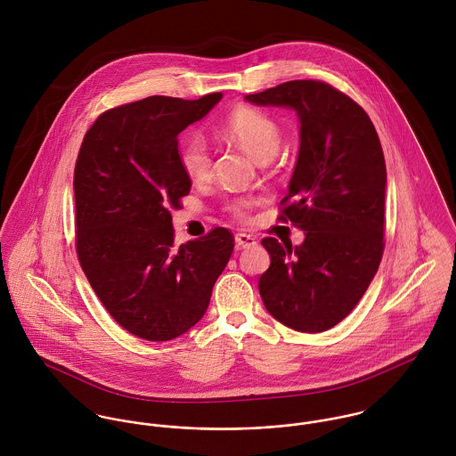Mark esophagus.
Instances as JSON below:
<instances>
[{
  "label": "esophagus",
  "mask_w": 456,
  "mask_h": 456,
  "mask_svg": "<svg viewBox=\"0 0 456 456\" xmlns=\"http://www.w3.org/2000/svg\"><path fill=\"white\" fill-rule=\"evenodd\" d=\"M235 242H237V248L239 249H246V248H253L256 246V239L253 235H248V233H237L235 235Z\"/></svg>",
  "instance_id": "1"
}]
</instances>
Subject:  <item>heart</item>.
<instances>
[{
    "mask_svg": "<svg viewBox=\"0 0 456 456\" xmlns=\"http://www.w3.org/2000/svg\"><path fill=\"white\" fill-rule=\"evenodd\" d=\"M223 130L226 136L237 142L249 156L258 163L272 159L281 147V128L279 125L265 112L251 107L235 109L224 121ZM179 161L184 174L193 181L200 183L208 179L212 172V158L205 140L198 134L190 136L179 152ZM246 203H235L233 210L242 214Z\"/></svg>",
    "mask_w": 456,
    "mask_h": 456,
    "instance_id": "1",
    "label": "heart"
}]
</instances>
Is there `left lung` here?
Wrapping results in <instances>:
<instances>
[{
  "mask_svg": "<svg viewBox=\"0 0 456 456\" xmlns=\"http://www.w3.org/2000/svg\"><path fill=\"white\" fill-rule=\"evenodd\" d=\"M260 107L293 109L300 149L281 219L305 232L300 246L261 244L270 266L261 300L282 325L320 333L340 323L374 279L385 249L387 165L367 112L320 80H291L248 94Z\"/></svg>",
  "mask_w": 456,
  "mask_h": 456,
  "instance_id": "obj_1",
  "label": "left lung"
}]
</instances>
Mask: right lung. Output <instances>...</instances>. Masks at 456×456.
<instances>
[{
    "instance_id": "right-lung-1",
    "label": "right lung",
    "mask_w": 456,
    "mask_h": 456,
    "mask_svg": "<svg viewBox=\"0 0 456 456\" xmlns=\"http://www.w3.org/2000/svg\"><path fill=\"white\" fill-rule=\"evenodd\" d=\"M221 98L149 96L110 109L78 151L77 256L109 314L145 340H172L195 326L233 253L226 228L177 248L170 214L191 190L177 136Z\"/></svg>"
}]
</instances>
